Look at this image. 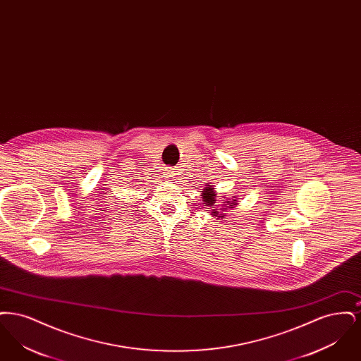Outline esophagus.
I'll list each match as a JSON object with an SVG mask.
<instances>
[{
    "mask_svg": "<svg viewBox=\"0 0 361 361\" xmlns=\"http://www.w3.org/2000/svg\"><path fill=\"white\" fill-rule=\"evenodd\" d=\"M164 177H165V178H168V180H174V171H172V169L166 171L165 174H164Z\"/></svg>",
    "mask_w": 361,
    "mask_h": 361,
    "instance_id": "1",
    "label": "esophagus"
}]
</instances>
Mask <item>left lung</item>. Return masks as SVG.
Segmentation results:
<instances>
[{
	"label": "left lung",
	"instance_id": "8db88e82",
	"mask_svg": "<svg viewBox=\"0 0 361 361\" xmlns=\"http://www.w3.org/2000/svg\"><path fill=\"white\" fill-rule=\"evenodd\" d=\"M214 188L206 189V192H204V195H203V199H204V202H207V204L211 207V214L214 215V216H219V218H224V213H221V210L226 211L227 208H234V207H231V204H234L235 206L237 204L235 202L237 200H233V203H230V202H224V209H219V207L221 204H216V200H215V193H214Z\"/></svg>",
	"mask_w": 361,
	"mask_h": 361
}]
</instances>
